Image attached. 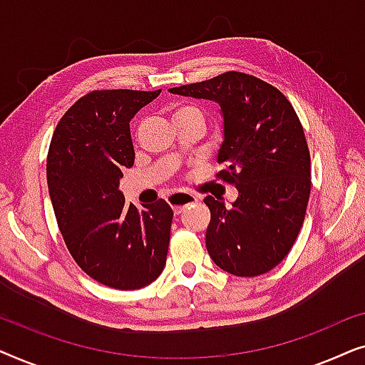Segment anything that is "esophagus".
<instances>
[{
  "label": "esophagus",
  "instance_id": "34e87169",
  "mask_svg": "<svg viewBox=\"0 0 365 365\" xmlns=\"http://www.w3.org/2000/svg\"><path fill=\"white\" fill-rule=\"evenodd\" d=\"M197 197L194 194L189 192H173L171 196L168 197V202L173 206L174 214H181L184 209H186L189 204L196 202Z\"/></svg>",
  "mask_w": 365,
  "mask_h": 365
}]
</instances>
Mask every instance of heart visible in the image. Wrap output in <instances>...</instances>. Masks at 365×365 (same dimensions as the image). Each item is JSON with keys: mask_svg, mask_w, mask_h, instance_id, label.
I'll use <instances>...</instances> for the list:
<instances>
[{"mask_svg": "<svg viewBox=\"0 0 365 365\" xmlns=\"http://www.w3.org/2000/svg\"><path fill=\"white\" fill-rule=\"evenodd\" d=\"M194 114H201V111L196 106H191V104H181V106L173 109V121L184 116H194Z\"/></svg>", "mask_w": 365, "mask_h": 365, "instance_id": "heart-1", "label": "heart"}]
</instances>
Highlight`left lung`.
I'll list each match as a JSON object with an SVG mask.
<instances>
[{"label": "left lung", "instance_id": "8db88e82", "mask_svg": "<svg viewBox=\"0 0 365 365\" xmlns=\"http://www.w3.org/2000/svg\"><path fill=\"white\" fill-rule=\"evenodd\" d=\"M169 93L219 104L224 139L217 174L237 189L231 206L204 197L211 211L206 247L216 266L237 277L271 271L301 231L311 194V156L292 104L271 84L229 71Z\"/></svg>", "mask_w": 365, "mask_h": 365}]
</instances>
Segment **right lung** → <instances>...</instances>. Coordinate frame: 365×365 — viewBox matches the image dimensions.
Listing matches in <instances>:
<instances>
[{"mask_svg":"<svg viewBox=\"0 0 365 365\" xmlns=\"http://www.w3.org/2000/svg\"><path fill=\"white\" fill-rule=\"evenodd\" d=\"M159 93H89L64 113L49 144V197L68 251L89 277L119 291L146 287L166 266L171 206L159 199L139 211L119 191L134 164L129 121Z\"/></svg>","mask_w":365,"mask_h":365,"instance_id":"add662e5","label":"right lung"}]
</instances>
